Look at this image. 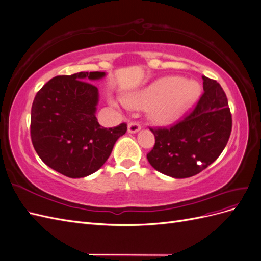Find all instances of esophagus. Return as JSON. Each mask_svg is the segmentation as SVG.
Listing matches in <instances>:
<instances>
[{
    "instance_id": "34e87169",
    "label": "esophagus",
    "mask_w": 261,
    "mask_h": 261,
    "mask_svg": "<svg viewBox=\"0 0 261 261\" xmlns=\"http://www.w3.org/2000/svg\"><path fill=\"white\" fill-rule=\"evenodd\" d=\"M140 130V125L136 122H130L127 125V132L130 134H135Z\"/></svg>"
}]
</instances>
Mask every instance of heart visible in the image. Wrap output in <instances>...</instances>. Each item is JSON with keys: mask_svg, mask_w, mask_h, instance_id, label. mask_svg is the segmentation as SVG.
<instances>
[{"mask_svg": "<svg viewBox=\"0 0 261 261\" xmlns=\"http://www.w3.org/2000/svg\"><path fill=\"white\" fill-rule=\"evenodd\" d=\"M200 92L198 83L177 76H167L129 93L124 99V105L134 109H149V117L152 122L171 125L196 103Z\"/></svg>", "mask_w": 261, "mask_h": 261, "instance_id": "b5f03b06", "label": "heart"}]
</instances>
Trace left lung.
Listing matches in <instances>:
<instances>
[{"label": "left lung", "instance_id": "8db88e82", "mask_svg": "<svg viewBox=\"0 0 261 261\" xmlns=\"http://www.w3.org/2000/svg\"><path fill=\"white\" fill-rule=\"evenodd\" d=\"M202 81V96L183 121L170 128H150L155 144L147 159L168 176L198 174L218 159L230 138L232 115L222 87L206 76Z\"/></svg>", "mask_w": 261, "mask_h": 261}]
</instances>
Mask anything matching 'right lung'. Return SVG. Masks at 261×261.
I'll use <instances>...</instances> for the list:
<instances>
[{
	"label": "right lung",
	"instance_id": "right-lung-1",
	"mask_svg": "<svg viewBox=\"0 0 261 261\" xmlns=\"http://www.w3.org/2000/svg\"><path fill=\"white\" fill-rule=\"evenodd\" d=\"M105 76V72L57 76L33 102L30 135L36 152L48 167L67 177H85L98 171L127 130L125 123L113 128L98 123L99 90L90 82Z\"/></svg>",
	"mask_w": 261,
	"mask_h": 261
}]
</instances>
